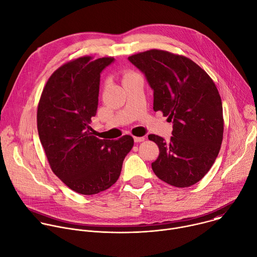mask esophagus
Here are the masks:
<instances>
[{"instance_id":"1","label":"esophagus","mask_w":257,"mask_h":257,"mask_svg":"<svg viewBox=\"0 0 257 257\" xmlns=\"http://www.w3.org/2000/svg\"><path fill=\"white\" fill-rule=\"evenodd\" d=\"M134 141L135 142H142L145 140V137H137V136H134Z\"/></svg>"}]
</instances>
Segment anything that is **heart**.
Returning a JSON list of instances; mask_svg holds the SVG:
<instances>
[{"instance_id":"b5f03b06","label":"heart","mask_w":257,"mask_h":257,"mask_svg":"<svg viewBox=\"0 0 257 257\" xmlns=\"http://www.w3.org/2000/svg\"><path fill=\"white\" fill-rule=\"evenodd\" d=\"M135 72H133V71H126L125 73H124V75H123V79L124 78H126V77H128V76H130V75H132V74H134Z\"/></svg>"}]
</instances>
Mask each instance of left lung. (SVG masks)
<instances>
[{
    "mask_svg": "<svg viewBox=\"0 0 257 257\" xmlns=\"http://www.w3.org/2000/svg\"><path fill=\"white\" fill-rule=\"evenodd\" d=\"M128 59L153 90V110L174 123L168 142L148 136L159 148L152 170L177 188L197 184L214 164L223 140V108L215 82L192 59L165 50L150 49Z\"/></svg>",
    "mask_w": 257,
    "mask_h": 257,
    "instance_id": "left-lung-1",
    "label": "left lung"
}]
</instances>
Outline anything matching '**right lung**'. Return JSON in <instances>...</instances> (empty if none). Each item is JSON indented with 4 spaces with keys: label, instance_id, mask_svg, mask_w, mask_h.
<instances>
[{
    "label": "right lung",
    "instance_id": "right-lung-1",
    "mask_svg": "<svg viewBox=\"0 0 257 257\" xmlns=\"http://www.w3.org/2000/svg\"><path fill=\"white\" fill-rule=\"evenodd\" d=\"M113 60L81 56L65 62L50 75L38 103L37 129L50 168L81 195L112 187L134 144L130 135L100 139L90 126L98 109L100 73Z\"/></svg>",
    "mask_w": 257,
    "mask_h": 257
}]
</instances>
